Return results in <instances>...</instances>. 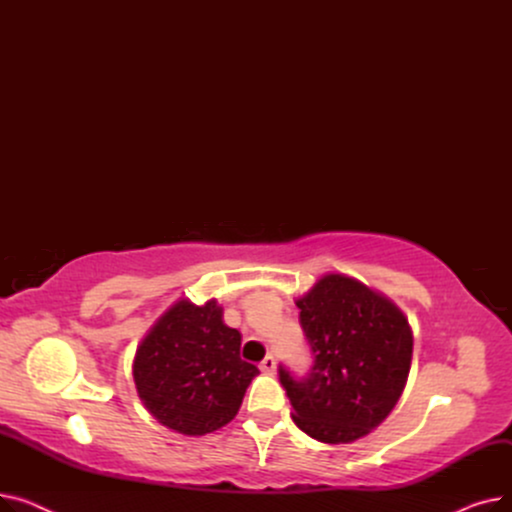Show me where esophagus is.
Masks as SVG:
<instances>
[{"label": "esophagus", "mask_w": 512, "mask_h": 512, "mask_svg": "<svg viewBox=\"0 0 512 512\" xmlns=\"http://www.w3.org/2000/svg\"><path fill=\"white\" fill-rule=\"evenodd\" d=\"M259 369L263 371V373H276V359L272 357V355H267L263 361H261V365H259Z\"/></svg>", "instance_id": "1"}]
</instances>
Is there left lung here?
<instances>
[{"label":"left lung","instance_id":"left-lung-1","mask_svg":"<svg viewBox=\"0 0 512 512\" xmlns=\"http://www.w3.org/2000/svg\"><path fill=\"white\" fill-rule=\"evenodd\" d=\"M315 357L307 378L280 365L292 421L324 444H348L378 427L407 386L413 332L382 292L344 276H321L297 299Z\"/></svg>","mask_w":512,"mask_h":512}]
</instances>
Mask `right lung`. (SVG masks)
<instances>
[{
    "label": "right lung",
    "instance_id": "1",
    "mask_svg": "<svg viewBox=\"0 0 512 512\" xmlns=\"http://www.w3.org/2000/svg\"><path fill=\"white\" fill-rule=\"evenodd\" d=\"M211 299L174 303L147 332L132 363L145 409L184 436H205L230 423L259 373L240 359V332L224 324Z\"/></svg>",
    "mask_w": 512,
    "mask_h": 512
}]
</instances>
